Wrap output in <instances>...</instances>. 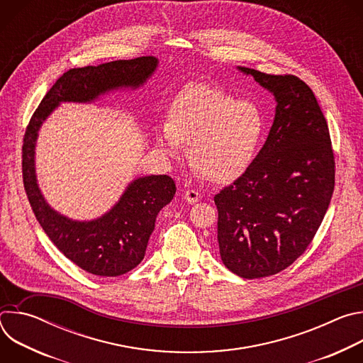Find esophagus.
Returning a JSON list of instances; mask_svg holds the SVG:
<instances>
[{
    "instance_id": "34e87169",
    "label": "esophagus",
    "mask_w": 363,
    "mask_h": 363,
    "mask_svg": "<svg viewBox=\"0 0 363 363\" xmlns=\"http://www.w3.org/2000/svg\"><path fill=\"white\" fill-rule=\"evenodd\" d=\"M184 198H185V201L188 203H195V202H198L201 199V194L198 191H195V189H188V191L184 192Z\"/></svg>"
}]
</instances>
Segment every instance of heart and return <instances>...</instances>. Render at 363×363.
Segmentation results:
<instances>
[{"label": "heart", "mask_w": 363, "mask_h": 363, "mask_svg": "<svg viewBox=\"0 0 363 363\" xmlns=\"http://www.w3.org/2000/svg\"><path fill=\"white\" fill-rule=\"evenodd\" d=\"M264 133V116L254 103L195 84L177 97L167 123L155 130V147L167 160L188 147L189 164L203 178L227 184L251 167Z\"/></svg>", "instance_id": "1"}]
</instances>
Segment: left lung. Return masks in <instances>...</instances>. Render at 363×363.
<instances>
[{"instance_id": "left-lung-1", "label": "left lung", "mask_w": 363, "mask_h": 363, "mask_svg": "<svg viewBox=\"0 0 363 363\" xmlns=\"http://www.w3.org/2000/svg\"><path fill=\"white\" fill-rule=\"evenodd\" d=\"M269 90L276 113L251 167L214 196L224 266L242 279L280 273L319 230L335 188V158L319 103L296 76L237 67Z\"/></svg>"}]
</instances>
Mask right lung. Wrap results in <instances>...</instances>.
Masks as SVG:
<instances>
[{"label":"right lung","instance_id":"right-lung-1","mask_svg":"<svg viewBox=\"0 0 363 363\" xmlns=\"http://www.w3.org/2000/svg\"><path fill=\"white\" fill-rule=\"evenodd\" d=\"M158 65L157 57L147 56L72 69L47 91L26 130L23 179L34 216L47 237L69 260L94 276L116 277L143 260L155 221L175 195V182L168 175L138 177L103 216L87 221L69 218L51 208L38 186V132L62 103H93L111 91L136 90L146 83Z\"/></svg>","mask_w":363,"mask_h":363}]
</instances>
